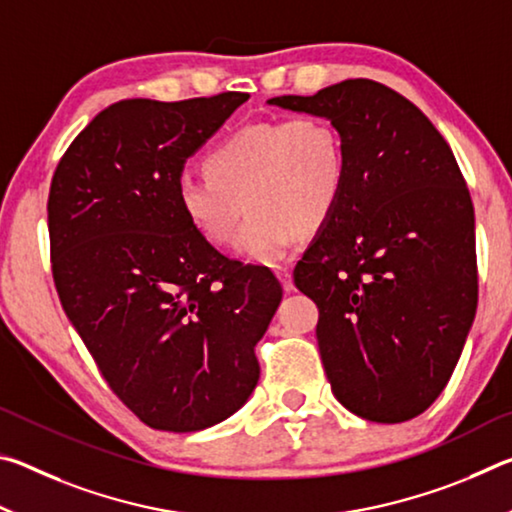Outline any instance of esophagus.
<instances>
[{
	"label": "esophagus",
	"mask_w": 512,
	"mask_h": 512,
	"mask_svg": "<svg viewBox=\"0 0 512 512\" xmlns=\"http://www.w3.org/2000/svg\"><path fill=\"white\" fill-rule=\"evenodd\" d=\"M275 275H277V280L282 282V289L287 291V293H291V291H293V277H291V271H289V268L277 266V268H275Z\"/></svg>",
	"instance_id": "obj_1"
}]
</instances>
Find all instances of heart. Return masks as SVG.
<instances>
[{
	"label": "heart",
	"mask_w": 512,
	"mask_h": 512,
	"mask_svg": "<svg viewBox=\"0 0 512 512\" xmlns=\"http://www.w3.org/2000/svg\"><path fill=\"white\" fill-rule=\"evenodd\" d=\"M207 173H180L176 201L207 244L237 239L239 257L277 264L298 235L325 228L348 185V155L332 121L318 115L239 128L205 158Z\"/></svg>",
	"instance_id": "obj_1"
}]
</instances>
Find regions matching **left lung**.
<instances>
[{
  "instance_id": "8db88e82",
  "label": "left lung",
  "mask_w": 512,
  "mask_h": 512,
  "mask_svg": "<svg viewBox=\"0 0 512 512\" xmlns=\"http://www.w3.org/2000/svg\"><path fill=\"white\" fill-rule=\"evenodd\" d=\"M268 103L327 117L348 155L343 201L293 271L318 307L332 393L370 422L411 420L447 386L479 298L454 153L418 106L370 79Z\"/></svg>"
}]
</instances>
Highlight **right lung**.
<instances>
[{
    "label": "right lung",
    "mask_w": 512,
    "mask_h": 512,
    "mask_svg": "<svg viewBox=\"0 0 512 512\" xmlns=\"http://www.w3.org/2000/svg\"><path fill=\"white\" fill-rule=\"evenodd\" d=\"M126 99L101 110L51 178V273L103 379L151 429L201 431L246 404L255 345L282 300L266 266L221 255L187 223L189 155L248 101Z\"/></svg>",
    "instance_id": "obj_1"
}]
</instances>
